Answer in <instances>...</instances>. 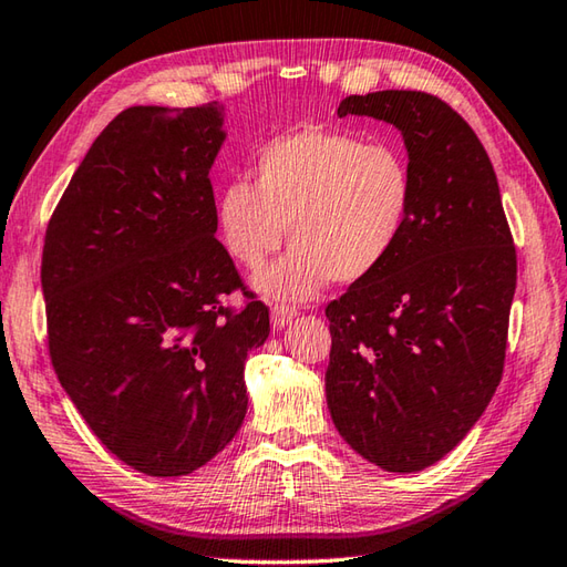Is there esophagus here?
Here are the masks:
<instances>
[{"instance_id": "esophagus-1", "label": "esophagus", "mask_w": 567, "mask_h": 567, "mask_svg": "<svg viewBox=\"0 0 567 567\" xmlns=\"http://www.w3.org/2000/svg\"><path fill=\"white\" fill-rule=\"evenodd\" d=\"M295 317H297V309H292V307H285V305L272 307V327L275 329H285Z\"/></svg>"}]
</instances>
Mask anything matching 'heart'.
<instances>
[{
    "instance_id": "obj_1",
    "label": "heart",
    "mask_w": 567,
    "mask_h": 567,
    "mask_svg": "<svg viewBox=\"0 0 567 567\" xmlns=\"http://www.w3.org/2000/svg\"><path fill=\"white\" fill-rule=\"evenodd\" d=\"M252 186L236 179L216 198V228L228 255L255 270V290L305 302L334 280L351 285L385 265L415 208L405 152L341 130L307 125L268 140L252 157Z\"/></svg>"
}]
</instances>
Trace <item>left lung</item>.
<instances>
[{
	"instance_id": "1",
	"label": "left lung",
	"mask_w": 567,
	"mask_h": 567,
	"mask_svg": "<svg viewBox=\"0 0 567 567\" xmlns=\"http://www.w3.org/2000/svg\"><path fill=\"white\" fill-rule=\"evenodd\" d=\"M339 117L403 135L415 208L395 252L327 307V405L375 467L420 472L460 445L502 381L516 248L489 154L440 97L379 91Z\"/></svg>"
}]
</instances>
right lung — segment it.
<instances>
[{
	"mask_svg": "<svg viewBox=\"0 0 567 567\" xmlns=\"http://www.w3.org/2000/svg\"><path fill=\"white\" fill-rule=\"evenodd\" d=\"M226 107L135 105L100 132L47 230L41 290L55 375L97 440L150 476L204 467L248 410L243 369L270 312L216 240L208 172Z\"/></svg>",
	"mask_w": 567,
	"mask_h": 567,
	"instance_id": "obj_1",
	"label": "right lung"
}]
</instances>
